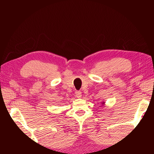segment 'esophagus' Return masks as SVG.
<instances>
[{
	"mask_svg": "<svg viewBox=\"0 0 154 154\" xmlns=\"http://www.w3.org/2000/svg\"><path fill=\"white\" fill-rule=\"evenodd\" d=\"M75 97L77 98H80L82 97V92L80 91H76L75 92Z\"/></svg>",
	"mask_w": 154,
	"mask_h": 154,
	"instance_id": "34e87169",
	"label": "esophagus"
}]
</instances>
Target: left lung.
Listing matches in <instances>:
<instances>
[{
	"mask_svg": "<svg viewBox=\"0 0 154 154\" xmlns=\"http://www.w3.org/2000/svg\"><path fill=\"white\" fill-rule=\"evenodd\" d=\"M104 103H102V104H103H103H104Z\"/></svg>",
	"mask_w": 154,
	"mask_h": 154,
	"instance_id": "left-lung-1",
	"label": "left lung"
}]
</instances>
